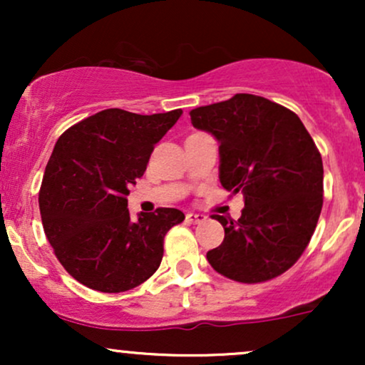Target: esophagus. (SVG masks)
Instances as JSON below:
<instances>
[{
    "label": "esophagus",
    "instance_id": "obj_1",
    "mask_svg": "<svg viewBox=\"0 0 365 365\" xmlns=\"http://www.w3.org/2000/svg\"><path fill=\"white\" fill-rule=\"evenodd\" d=\"M187 221H188V223H194V225L202 223V221H206V216L199 215V212H188Z\"/></svg>",
    "mask_w": 365,
    "mask_h": 365
}]
</instances>
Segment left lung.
<instances>
[{"instance_id":"obj_1","label":"left lung","mask_w":365,"mask_h":365,"mask_svg":"<svg viewBox=\"0 0 365 365\" xmlns=\"http://www.w3.org/2000/svg\"><path fill=\"white\" fill-rule=\"evenodd\" d=\"M192 125L220 142V182L244 194L238 221L215 215L223 244L207 261L240 283L283 274L311 242L322 207V159L295 113L254 94L190 111Z\"/></svg>"}]
</instances>
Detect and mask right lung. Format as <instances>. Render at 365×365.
I'll list each match as a JSON object with an SVG mask.
<instances>
[{
	"mask_svg": "<svg viewBox=\"0 0 365 365\" xmlns=\"http://www.w3.org/2000/svg\"><path fill=\"white\" fill-rule=\"evenodd\" d=\"M182 110L137 115L118 108L78 121L58 139L39 192L44 233L66 273L92 290L139 287L161 264L165 235L185 215L173 207L130 220V185Z\"/></svg>",
	"mask_w": 365,
	"mask_h": 365,
	"instance_id": "right-lung-1",
	"label": "right lung"
}]
</instances>
